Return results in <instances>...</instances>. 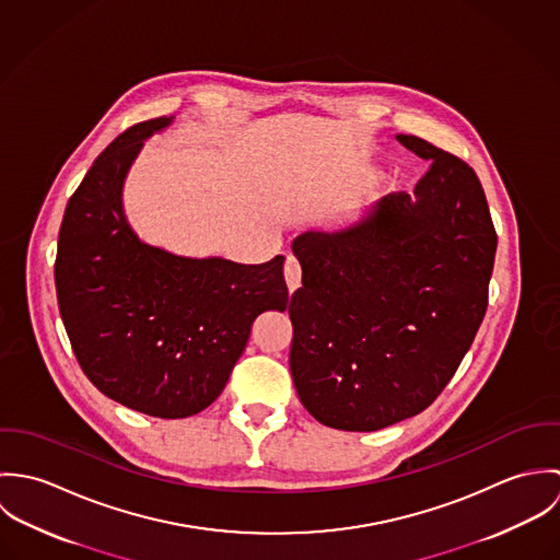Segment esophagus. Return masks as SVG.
I'll use <instances>...</instances> for the list:
<instances>
[{
	"mask_svg": "<svg viewBox=\"0 0 560 560\" xmlns=\"http://www.w3.org/2000/svg\"><path fill=\"white\" fill-rule=\"evenodd\" d=\"M284 278H287V284H289V291L300 289V284H302V265H300L295 254H287Z\"/></svg>",
	"mask_w": 560,
	"mask_h": 560,
	"instance_id": "34e87169",
	"label": "esophagus"
}]
</instances>
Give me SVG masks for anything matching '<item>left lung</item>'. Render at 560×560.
<instances>
[{"label":"left lung","instance_id":"obj_1","mask_svg":"<svg viewBox=\"0 0 560 560\" xmlns=\"http://www.w3.org/2000/svg\"><path fill=\"white\" fill-rule=\"evenodd\" d=\"M413 194L384 196L338 233L293 241L291 375L331 429L377 431L427 409L453 380L487 311L498 235L477 172L420 140Z\"/></svg>","mask_w":560,"mask_h":560}]
</instances>
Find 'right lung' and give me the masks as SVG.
<instances>
[{
    "label": "right lung",
    "instance_id": "right-lung-1",
    "mask_svg": "<svg viewBox=\"0 0 560 560\" xmlns=\"http://www.w3.org/2000/svg\"><path fill=\"white\" fill-rule=\"evenodd\" d=\"M172 116L133 125L71 196L58 237L56 291L85 377L155 418H187L220 397L254 319L284 311V256L260 265L185 258L138 240L122 183L147 138Z\"/></svg>",
    "mask_w": 560,
    "mask_h": 560
}]
</instances>
